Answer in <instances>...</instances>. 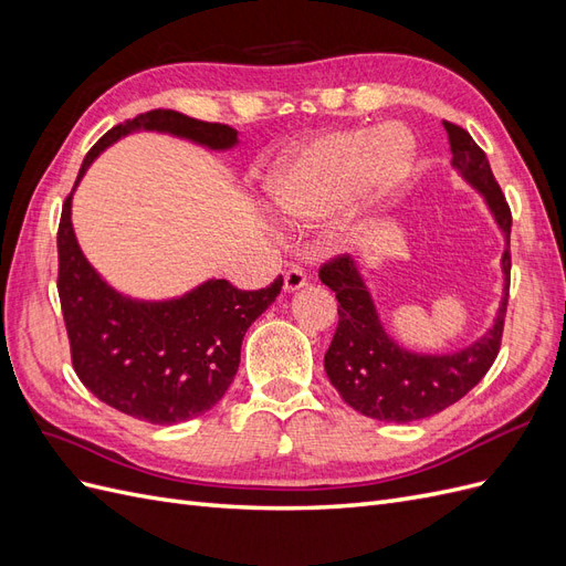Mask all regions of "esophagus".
Instances as JSON below:
<instances>
[{
  "mask_svg": "<svg viewBox=\"0 0 566 566\" xmlns=\"http://www.w3.org/2000/svg\"><path fill=\"white\" fill-rule=\"evenodd\" d=\"M306 283V273L300 269V266H293L285 271V279H283V287L287 290V293H295V290H302Z\"/></svg>",
  "mask_w": 566,
  "mask_h": 566,
  "instance_id": "34e87169",
  "label": "esophagus"
}]
</instances>
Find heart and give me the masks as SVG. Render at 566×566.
I'll return each mask as SVG.
<instances>
[{
	"label": "heart",
	"mask_w": 566,
	"mask_h": 566,
	"mask_svg": "<svg viewBox=\"0 0 566 566\" xmlns=\"http://www.w3.org/2000/svg\"><path fill=\"white\" fill-rule=\"evenodd\" d=\"M416 139L401 125L335 129L314 136L271 169V208L293 221H318L339 210V224L361 229L403 184Z\"/></svg>",
	"instance_id": "b5f03b06"
}]
</instances>
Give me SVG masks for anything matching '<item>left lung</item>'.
Returning a JSON list of instances; mask_svg holds the SVG:
<instances>
[{
	"mask_svg": "<svg viewBox=\"0 0 566 566\" xmlns=\"http://www.w3.org/2000/svg\"><path fill=\"white\" fill-rule=\"evenodd\" d=\"M443 127L449 132L453 153L451 165L484 198L495 224L505 235L501 260L505 276L503 297L491 328L472 345L451 354H418L408 352L387 335L370 290L349 254L323 264L318 279L333 290L339 302L337 331L325 352L323 366L339 397L358 413L375 420L413 422L449 408L484 378L501 349L510 290L512 214L491 172L486 153L462 127L453 123H443Z\"/></svg>",
	"mask_w": 566,
	"mask_h": 566,
	"instance_id": "obj_1",
	"label": "left lung"
}]
</instances>
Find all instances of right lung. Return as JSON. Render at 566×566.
Returning a JSON list of instances; mask_svg holds the SVG:
<instances>
[{"label": "right lung", "instance_id": "add662e5", "mask_svg": "<svg viewBox=\"0 0 566 566\" xmlns=\"http://www.w3.org/2000/svg\"><path fill=\"white\" fill-rule=\"evenodd\" d=\"M132 132L172 134L210 150L238 144V132L229 125L148 111L101 136L80 167L75 188L98 153ZM71 208L73 193L63 202L59 224V297L77 378L96 399L150 424L202 416L233 382L243 337L279 297L283 279L262 290L210 279L175 300H132L87 262Z\"/></svg>", "mask_w": 566, "mask_h": 566}]
</instances>
